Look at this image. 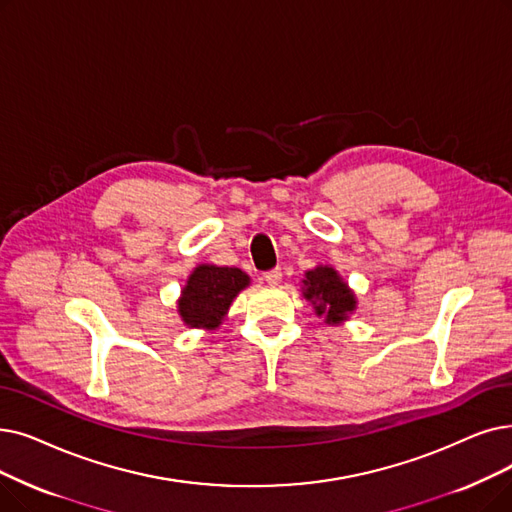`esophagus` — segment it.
<instances>
[{"label": "esophagus", "mask_w": 512, "mask_h": 512, "mask_svg": "<svg viewBox=\"0 0 512 512\" xmlns=\"http://www.w3.org/2000/svg\"><path fill=\"white\" fill-rule=\"evenodd\" d=\"M263 280L268 284H278L282 280V270L280 268H274V270H268L263 272Z\"/></svg>", "instance_id": "1"}]
</instances>
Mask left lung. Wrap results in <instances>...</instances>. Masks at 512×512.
Wrapping results in <instances>:
<instances>
[{
  "label": "left lung",
  "instance_id": "obj_1",
  "mask_svg": "<svg viewBox=\"0 0 512 512\" xmlns=\"http://www.w3.org/2000/svg\"><path fill=\"white\" fill-rule=\"evenodd\" d=\"M305 297L314 303L316 314L324 316L328 324H337L347 318L355 307L353 293L332 268H316L305 274Z\"/></svg>",
  "mask_w": 512,
  "mask_h": 512
}]
</instances>
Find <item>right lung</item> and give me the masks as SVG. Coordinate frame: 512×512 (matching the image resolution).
<instances>
[{"mask_svg": "<svg viewBox=\"0 0 512 512\" xmlns=\"http://www.w3.org/2000/svg\"><path fill=\"white\" fill-rule=\"evenodd\" d=\"M247 284L249 276L238 268L201 265L190 274L182 291L180 316L192 328H215Z\"/></svg>", "mask_w": 512, "mask_h": 512, "instance_id": "right-lung-1", "label": "right lung"}]
</instances>
